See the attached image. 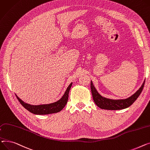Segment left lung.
<instances>
[{"label":"left lung","instance_id":"8db88e82","mask_svg":"<svg viewBox=\"0 0 150 150\" xmlns=\"http://www.w3.org/2000/svg\"><path fill=\"white\" fill-rule=\"evenodd\" d=\"M145 84V81L139 89L133 95L127 99H108L101 96L97 91L93 82L91 81V91L93 98L96 105L101 109L108 110H118L129 107L133 104L141 93Z\"/></svg>","mask_w":150,"mask_h":150}]
</instances>
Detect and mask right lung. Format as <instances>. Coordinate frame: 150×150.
<instances>
[{
	"instance_id": "right-lung-1",
	"label": "right lung",
	"mask_w": 150,
	"mask_h": 150,
	"mask_svg": "<svg viewBox=\"0 0 150 150\" xmlns=\"http://www.w3.org/2000/svg\"><path fill=\"white\" fill-rule=\"evenodd\" d=\"M72 84L73 82H71L69 85L64 95L59 100L54 103L48 104H42L38 105H30L28 103H26L23 100H22L16 94L15 95L17 99H18V100L21 103L22 106L25 109H26L34 114H37V115H45V114L56 113L60 112L66 105L68 102L69 91L70 88H71Z\"/></svg>"
}]
</instances>
